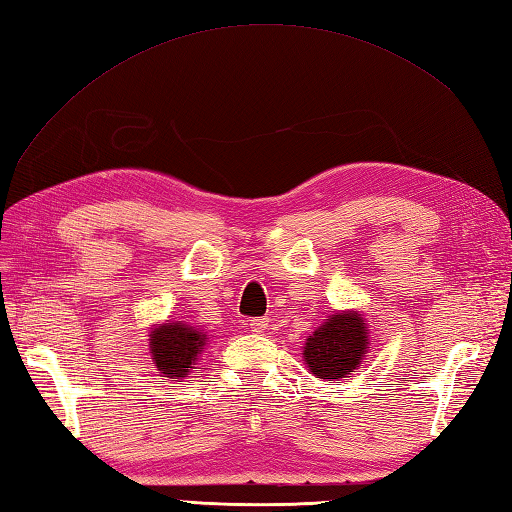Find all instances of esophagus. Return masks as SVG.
Listing matches in <instances>:
<instances>
[{
    "mask_svg": "<svg viewBox=\"0 0 512 512\" xmlns=\"http://www.w3.org/2000/svg\"><path fill=\"white\" fill-rule=\"evenodd\" d=\"M248 325L253 332H264L268 328V321L266 319H250Z\"/></svg>",
    "mask_w": 512,
    "mask_h": 512,
    "instance_id": "esophagus-1",
    "label": "esophagus"
}]
</instances>
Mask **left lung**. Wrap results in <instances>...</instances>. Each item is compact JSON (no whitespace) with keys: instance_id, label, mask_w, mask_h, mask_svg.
<instances>
[{"instance_id":"obj_1","label":"left lung","mask_w":512,"mask_h":512,"mask_svg":"<svg viewBox=\"0 0 512 512\" xmlns=\"http://www.w3.org/2000/svg\"><path fill=\"white\" fill-rule=\"evenodd\" d=\"M365 350L367 330L363 317L347 312L325 319V325L303 347V358L317 378H345L361 363Z\"/></svg>"}]
</instances>
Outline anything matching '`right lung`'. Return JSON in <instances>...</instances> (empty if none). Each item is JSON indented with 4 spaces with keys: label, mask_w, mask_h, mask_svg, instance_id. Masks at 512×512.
<instances>
[{
    "label": "right lung",
    "mask_w": 512,
    "mask_h": 512,
    "mask_svg": "<svg viewBox=\"0 0 512 512\" xmlns=\"http://www.w3.org/2000/svg\"><path fill=\"white\" fill-rule=\"evenodd\" d=\"M151 356H154L160 374L167 378H184L202 352L206 334L193 330L184 323H165L149 334Z\"/></svg>",
    "instance_id": "add662e5"
}]
</instances>
